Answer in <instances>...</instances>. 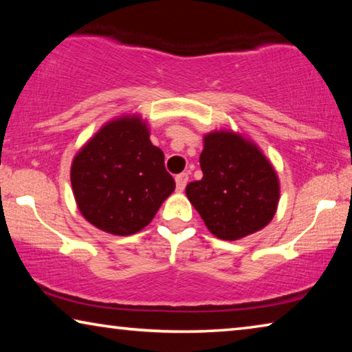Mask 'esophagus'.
<instances>
[{
    "mask_svg": "<svg viewBox=\"0 0 352 352\" xmlns=\"http://www.w3.org/2000/svg\"><path fill=\"white\" fill-rule=\"evenodd\" d=\"M189 180V175L186 174V172H183V174H178L175 177V183H177V189L178 190H183L184 188H186V183Z\"/></svg>",
    "mask_w": 352,
    "mask_h": 352,
    "instance_id": "esophagus-1",
    "label": "esophagus"
}]
</instances>
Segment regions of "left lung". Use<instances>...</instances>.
Here are the masks:
<instances>
[{
	"label": "left lung",
	"instance_id": "obj_1",
	"mask_svg": "<svg viewBox=\"0 0 352 352\" xmlns=\"http://www.w3.org/2000/svg\"><path fill=\"white\" fill-rule=\"evenodd\" d=\"M200 168L204 177L188 184L186 195L219 239L256 233L275 216L276 172L253 142L233 132L206 135Z\"/></svg>",
	"mask_w": 352,
	"mask_h": 352
}]
</instances>
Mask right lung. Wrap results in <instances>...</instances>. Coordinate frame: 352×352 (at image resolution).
<instances>
[{"label": "right lung", "instance_id": "add662e5", "mask_svg": "<svg viewBox=\"0 0 352 352\" xmlns=\"http://www.w3.org/2000/svg\"><path fill=\"white\" fill-rule=\"evenodd\" d=\"M71 184L82 216L116 236L151 223L175 189L164 153L138 116L105 124L82 147L71 166Z\"/></svg>", "mask_w": 352, "mask_h": 352}]
</instances>
